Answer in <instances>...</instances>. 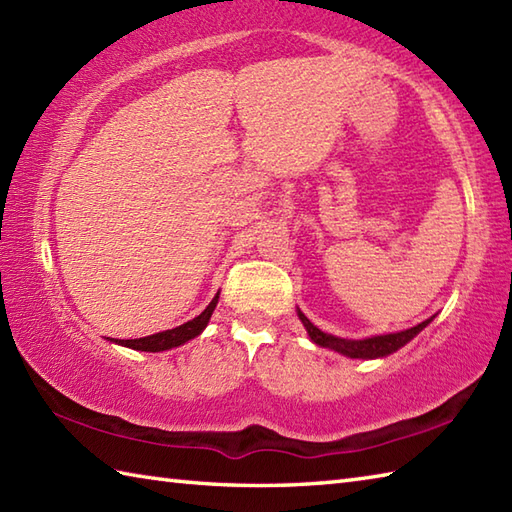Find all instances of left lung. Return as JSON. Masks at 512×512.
<instances>
[{
  "instance_id": "left-lung-1",
  "label": "left lung",
  "mask_w": 512,
  "mask_h": 512,
  "mask_svg": "<svg viewBox=\"0 0 512 512\" xmlns=\"http://www.w3.org/2000/svg\"><path fill=\"white\" fill-rule=\"evenodd\" d=\"M297 317L303 323V328H306L310 341L314 345L328 347V350L339 352L347 358H385L389 354L398 352L400 347H405L413 339V336H418L433 321V317H431L427 321L413 325V328H409V330L391 332V334H376V336H367V339H341V336H334V334L319 330L317 325H314L299 308H297Z\"/></svg>"
}]
</instances>
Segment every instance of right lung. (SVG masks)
Here are the masks:
<instances>
[{"label": "right lung", "mask_w": 512, "mask_h": 512, "mask_svg": "<svg viewBox=\"0 0 512 512\" xmlns=\"http://www.w3.org/2000/svg\"><path fill=\"white\" fill-rule=\"evenodd\" d=\"M217 301H220V292L211 299L209 306L198 317L178 325V328L173 330H165V332H158V334H151L145 336V339H110L116 345H123L129 347V350H138V352H165L171 350V347H178L184 345L187 341L195 339V336H200L204 332L206 325L211 321V314L217 306Z\"/></svg>", "instance_id": "obj_1"}]
</instances>
